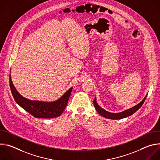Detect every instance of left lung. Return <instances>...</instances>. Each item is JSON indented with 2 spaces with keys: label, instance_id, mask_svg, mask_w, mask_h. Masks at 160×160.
I'll list each match as a JSON object with an SVG mask.
<instances>
[{
  "label": "left lung",
  "instance_id": "left-lung-1",
  "mask_svg": "<svg viewBox=\"0 0 160 160\" xmlns=\"http://www.w3.org/2000/svg\"><path fill=\"white\" fill-rule=\"evenodd\" d=\"M147 95L146 96V97L144 98V99L140 102L139 103L138 105L135 106L134 107L128 109L127 110H125L123 112H118V113H112V112H108L106 111H105L104 109H102L96 102V98L94 101V105L95 108L96 109L97 111L100 114L101 116H102L104 118H109V119H112V120H119V119H122V118H126L128 116L132 115V114H133L135 112H136L138 111L143 104V103L144 102L146 99Z\"/></svg>",
  "mask_w": 160,
  "mask_h": 160
}]
</instances>
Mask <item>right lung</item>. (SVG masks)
<instances>
[{
	"label": "right lung",
	"instance_id": "obj_1",
	"mask_svg": "<svg viewBox=\"0 0 160 160\" xmlns=\"http://www.w3.org/2000/svg\"><path fill=\"white\" fill-rule=\"evenodd\" d=\"M9 85L12 96L18 104L35 118H52L60 116L70 98L73 87L70 88L58 100L52 102L31 101L21 96L14 87L9 75Z\"/></svg>",
	"mask_w": 160,
	"mask_h": 160
}]
</instances>
